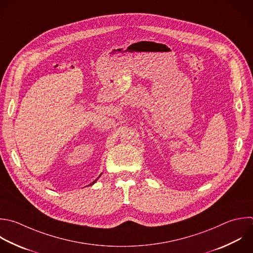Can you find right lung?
Masks as SVG:
<instances>
[{
	"label": "right lung",
	"instance_id": "add662e5",
	"mask_svg": "<svg viewBox=\"0 0 253 253\" xmlns=\"http://www.w3.org/2000/svg\"><path fill=\"white\" fill-rule=\"evenodd\" d=\"M100 176H101V175H100ZM100 176H99V177H100ZM99 177H98V178H97V179H96V180H95V181H93V182H92V183H91V184H90V185H89V186H91V185H93V184H95V183H96V181H97V180H98V179H99Z\"/></svg>",
	"mask_w": 253,
	"mask_h": 253
}]
</instances>
